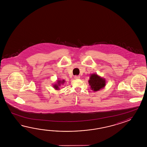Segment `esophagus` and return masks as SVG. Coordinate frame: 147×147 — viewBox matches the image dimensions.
Returning a JSON list of instances; mask_svg holds the SVG:
<instances>
[{"instance_id": "1", "label": "esophagus", "mask_w": 147, "mask_h": 147, "mask_svg": "<svg viewBox=\"0 0 147 147\" xmlns=\"http://www.w3.org/2000/svg\"><path fill=\"white\" fill-rule=\"evenodd\" d=\"M80 76H75V77H74V78H75V79H80Z\"/></svg>"}]
</instances>
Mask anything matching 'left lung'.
<instances>
[{"instance_id": "1", "label": "left lung", "mask_w": 147, "mask_h": 147, "mask_svg": "<svg viewBox=\"0 0 147 147\" xmlns=\"http://www.w3.org/2000/svg\"><path fill=\"white\" fill-rule=\"evenodd\" d=\"M88 82L91 89L94 91H97L103 89L106 84V79L97 74H91Z\"/></svg>"}]
</instances>
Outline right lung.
Instances as JSON below:
<instances>
[{
  "label": "right lung",
  "mask_w": 147,
  "mask_h": 147,
  "mask_svg": "<svg viewBox=\"0 0 147 147\" xmlns=\"http://www.w3.org/2000/svg\"><path fill=\"white\" fill-rule=\"evenodd\" d=\"M65 80H60V79H58L57 80V82L55 84H53V87L55 89L57 90H59L60 89V86H61V84H63L65 82Z\"/></svg>",
  "instance_id": "add662e5"
}]
</instances>
